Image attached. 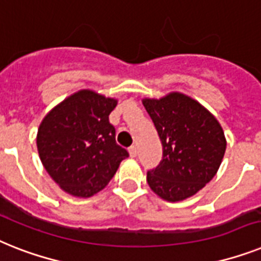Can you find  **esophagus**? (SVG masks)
<instances>
[{
    "mask_svg": "<svg viewBox=\"0 0 261 261\" xmlns=\"http://www.w3.org/2000/svg\"><path fill=\"white\" fill-rule=\"evenodd\" d=\"M129 154H130V157L137 156V146L136 145L130 146V148H129Z\"/></svg>",
    "mask_w": 261,
    "mask_h": 261,
    "instance_id": "34e87169",
    "label": "esophagus"
}]
</instances>
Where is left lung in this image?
I'll list each match as a JSON object with an SVG mask.
<instances>
[{"instance_id":"obj_1","label":"left lung","mask_w":261,"mask_h":261,"mask_svg":"<svg viewBox=\"0 0 261 261\" xmlns=\"http://www.w3.org/2000/svg\"><path fill=\"white\" fill-rule=\"evenodd\" d=\"M143 104L163 144V160L148 171L146 181L167 201L188 199L220 167L227 148L223 128L203 105L177 92Z\"/></svg>"}]
</instances>
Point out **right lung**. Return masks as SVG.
I'll return each instance as SVG.
<instances>
[{"label":"right lung","instance_id":"right-lung-1","mask_svg":"<svg viewBox=\"0 0 261 261\" xmlns=\"http://www.w3.org/2000/svg\"><path fill=\"white\" fill-rule=\"evenodd\" d=\"M117 100L80 90L45 116L37 133L41 163L61 189L90 197L105 188L129 156L116 143L109 115Z\"/></svg>","mask_w":261,"mask_h":261}]
</instances>
